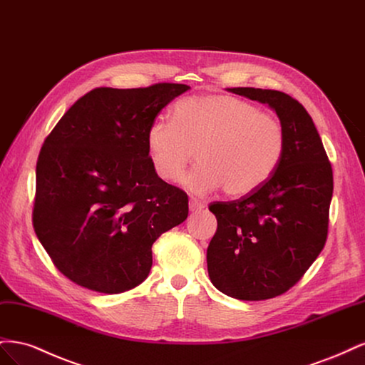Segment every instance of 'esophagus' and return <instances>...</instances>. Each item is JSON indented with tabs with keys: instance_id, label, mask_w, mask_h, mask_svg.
I'll list each match as a JSON object with an SVG mask.
<instances>
[{
	"instance_id": "esophagus-1",
	"label": "esophagus",
	"mask_w": 365,
	"mask_h": 365,
	"mask_svg": "<svg viewBox=\"0 0 365 365\" xmlns=\"http://www.w3.org/2000/svg\"><path fill=\"white\" fill-rule=\"evenodd\" d=\"M189 207H190V212H192V213H197V212H201V210L205 207V204L201 202V201L195 200V197H192L190 202H189Z\"/></svg>"
}]
</instances>
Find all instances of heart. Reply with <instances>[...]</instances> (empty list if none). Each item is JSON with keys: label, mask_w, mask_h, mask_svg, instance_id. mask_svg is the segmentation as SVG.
Instances as JSON below:
<instances>
[{"label": "heart", "mask_w": 365, "mask_h": 365, "mask_svg": "<svg viewBox=\"0 0 365 365\" xmlns=\"http://www.w3.org/2000/svg\"><path fill=\"white\" fill-rule=\"evenodd\" d=\"M284 143V129L274 115L217 93L182 98L173 120L158 115L146 132L153 169L165 181L178 178L195 150L197 163L182 184L200 195L220 187L228 196L257 190L279 168Z\"/></svg>", "instance_id": "obj_1"}]
</instances>
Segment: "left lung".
Masks as SVG:
<instances>
[{"mask_svg": "<svg viewBox=\"0 0 365 365\" xmlns=\"http://www.w3.org/2000/svg\"><path fill=\"white\" fill-rule=\"evenodd\" d=\"M228 91L274 109L286 138L267 182L208 207L217 219L207 248L210 280L228 297L260 302L291 289L324 248L334 173L312 117L295 98L260 88Z\"/></svg>", "mask_w": 365, "mask_h": 365, "instance_id": "1", "label": "left lung"}]
</instances>
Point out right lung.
<instances>
[{
    "label": "right lung",
    "instance_id": "obj_1",
    "mask_svg": "<svg viewBox=\"0 0 365 365\" xmlns=\"http://www.w3.org/2000/svg\"><path fill=\"white\" fill-rule=\"evenodd\" d=\"M182 83L94 88L50 132L36 163L35 233L76 284L120 294L145 282L152 245L189 215V197L163 181L149 125Z\"/></svg>",
    "mask_w": 365,
    "mask_h": 365
}]
</instances>
